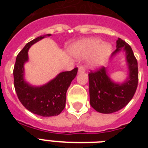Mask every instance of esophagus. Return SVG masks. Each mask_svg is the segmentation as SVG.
<instances>
[{"instance_id": "obj_1", "label": "esophagus", "mask_w": 148, "mask_h": 148, "mask_svg": "<svg viewBox=\"0 0 148 148\" xmlns=\"http://www.w3.org/2000/svg\"><path fill=\"white\" fill-rule=\"evenodd\" d=\"M85 71V69L84 67H78V73H84Z\"/></svg>"}]
</instances>
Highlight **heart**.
<instances>
[{
	"mask_svg": "<svg viewBox=\"0 0 148 148\" xmlns=\"http://www.w3.org/2000/svg\"><path fill=\"white\" fill-rule=\"evenodd\" d=\"M111 46L98 38H88L70 47V53L77 58H85L90 55L88 64L90 67H99L107 62L111 53Z\"/></svg>",
	"mask_w": 148,
	"mask_h": 148,
	"instance_id": "heart-1",
	"label": "heart"
}]
</instances>
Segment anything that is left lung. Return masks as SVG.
<instances>
[{
  "label": "left lung",
  "instance_id": "left-lung-1",
  "mask_svg": "<svg viewBox=\"0 0 148 148\" xmlns=\"http://www.w3.org/2000/svg\"><path fill=\"white\" fill-rule=\"evenodd\" d=\"M117 49L112 57L124 51L127 65V77L122 83L113 81L107 67H102L96 72H90L89 76L90 103L95 110L102 114H111L121 110L130 102L137 90L138 82V61L130 45L118 38Z\"/></svg>",
  "mask_w": 148,
  "mask_h": 148
}]
</instances>
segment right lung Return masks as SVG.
I'll return each instance as SVG.
<instances>
[{"label":"right lung","instance_id":"right-lung-1","mask_svg":"<svg viewBox=\"0 0 148 148\" xmlns=\"http://www.w3.org/2000/svg\"><path fill=\"white\" fill-rule=\"evenodd\" d=\"M51 35L40 36L27 43L17 54L13 72L15 90L21 103L31 112L42 117L57 116L64 109L67 90L77 73V67L71 71L61 72L41 86H33L25 81L24 64L28 61L29 48Z\"/></svg>","mask_w":148,"mask_h":148}]
</instances>
